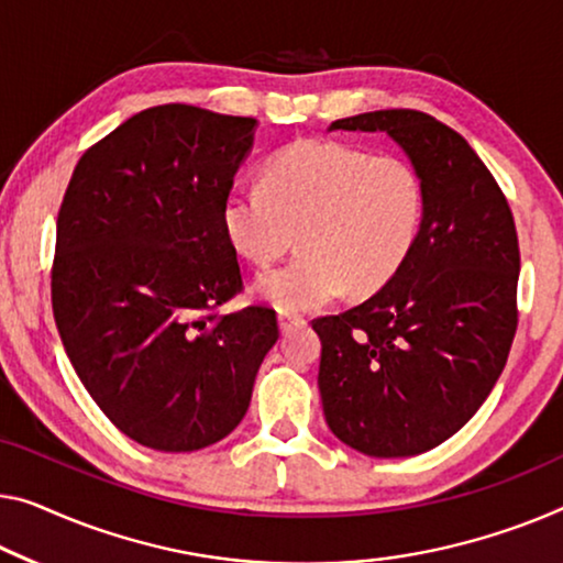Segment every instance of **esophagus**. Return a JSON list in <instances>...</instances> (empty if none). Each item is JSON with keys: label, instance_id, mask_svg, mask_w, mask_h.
I'll list each match as a JSON object with an SVG mask.
<instances>
[{"label": "esophagus", "instance_id": "esophagus-1", "mask_svg": "<svg viewBox=\"0 0 563 563\" xmlns=\"http://www.w3.org/2000/svg\"><path fill=\"white\" fill-rule=\"evenodd\" d=\"M278 323H280V331H290L292 325H303L306 318L298 316V313H288V310H280L278 313Z\"/></svg>", "mask_w": 563, "mask_h": 563}]
</instances>
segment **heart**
I'll use <instances>...</instances> for the list:
<instances>
[{
    "instance_id": "1",
    "label": "heart",
    "mask_w": 563,
    "mask_h": 563,
    "mask_svg": "<svg viewBox=\"0 0 563 563\" xmlns=\"http://www.w3.org/2000/svg\"><path fill=\"white\" fill-rule=\"evenodd\" d=\"M424 220L422 176L399 154L331 139H303L265 162L263 187L238 184L222 199L230 245L263 271L257 298L280 310L316 308L346 288L366 292L387 283L412 253Z\"/></svg>"
}]
</instances>
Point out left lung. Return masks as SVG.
Instances as JSON below:
<instances>
[{
	"label": "left lung",
	"mask_w": 563,
	"mask_h": 563,
	"mask_svg": "<svg viewBox=\"0 0 563 563\" xmlns=\"http://www.w3.org/2000/svg\"><path fill=\"white\" fill-rule=\"evenodd\" d=\"M329 131H384L424 184L422 228L399 271L364 303L313 321L331 432L364 455L412 457L465 427L508 362L516 222L481 156L432 115L391 108Z\"/></svg>",
	"instance_id": "8db88e82"
}]
</instances>
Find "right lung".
Instances as JSON below:
<instances>
[{
  "label": "right lung",
  "mask_w": 563,
  "mask_h": 563,
  "mask_svg": "<svg viewBox=\"0 0 563 563\" xmlns=\"http://www.w3.org/2000/svg\"><path fill=\"white\" fill-rule=\"evenodd\" d=\"M255 125L184 103L146 108L90 146L67 184L57 331L82 387L144 448L228 438L280 335L273 308L217 310L242 290L220 207Z\"/></svg>",
  "instance_id": "obj_1"
}]
</instances>
